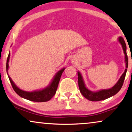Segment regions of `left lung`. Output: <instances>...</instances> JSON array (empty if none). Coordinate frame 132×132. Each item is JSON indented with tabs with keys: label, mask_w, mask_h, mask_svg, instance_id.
Wrapping results in <instances>:
<instances>
[{
	"label": "left lung",
	"mask_w": 132,
	"mask_h": 132,
	"mask_svg": "<svg viewBox=\"0 0 132 132\" xmlns=\"http://www.w3.org/2000/svg\"><path fill=\"white\" fill-rule=\"evenodd\" d=\"M119 41L120 42L121 45H122L123 51H124L125 54V61H126V68L128 67V57L127 54L126 52V45L125 43V41L124 39L122 37H119ZM127 68L125 70L124 73L121 76L120 79L118 82L114 85L112 88L110 89H107V90H102L100 91L96 92H93L90 90H89L87 87H85L84 84V82L83 81L81 73L78 72V85L79 90L81 92L87 100L91 101H102L106 100V99L109 98L112 96L116 95V93L121 90V87H122L123 83H124L125 77H126V72H127Z\"/></svg>",
	"instance_id": "8db88e82"
}]
</instances>
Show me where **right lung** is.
I'll use <instances>...</instances> for the list:
<instances>
[{
    "label": "right lung",
    "instance_id": "right-lung-1",
    "mask_svg": "<svg viewBox=\"0 0 132 132\" xmlns=\"http://www.w3.org/2000/svg\"><path fill=\"white\" fill-rule=\"evenodd\" d=\"M10 54L9 53L7 58V61H6V71H7L8 74V70L9 65H8V62H9L10 59ZM65 70V68H62L61 70H59L58 72L56 73V75L54 76L53 79L51 83L50 84L49 86L46 87L45 88L42 89L41 90H38V91H35L32 92H25L23 90H20V88H19L16 85L14 84V83L13 82V81H12L11 78L9 76V75L8 74V78H9L11 84L13 88L14 89L15 92L18 94L19 96H20V97H23V98L26 99L31 101H34V102H46L50 100L52 98L53 96L55 95L56 90H57L58 84H59L60 79H61V75H62V73L64 72Z\"/></svg>",
    "mask_w": 132,
    "mask_h": 132
}]
</instances>
